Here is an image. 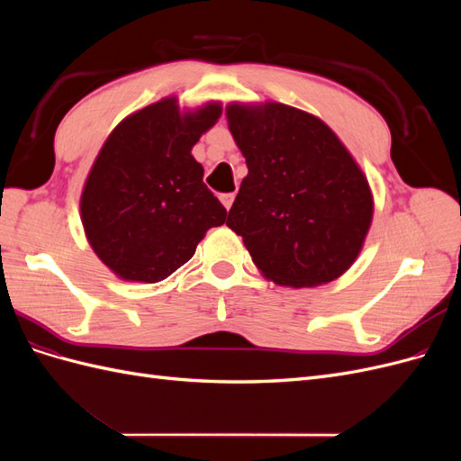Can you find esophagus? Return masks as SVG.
<instances>
[{
  "label": "esophagus",
  "mask_w": 461,
  "mask_h": 461,
  "mask_svg": "<svg viewBox=\"0 0 461 461\" xmlns=\"http://www.w3.org/2000/svg\"><path fill=\"white\" fill-rule=\"evenodd\" d=\"M219 200H221V203L225 205L227 209H230V207H232V202H234V194H232V192H230V194H221Z\"/></svg>",
  "instance_id": "34e87169"
}]
</instances>
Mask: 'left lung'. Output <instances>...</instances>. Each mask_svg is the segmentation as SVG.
I'll use <instances>...</instances> for the list:
<instances>
[{"mask_svg":"<svg viewBox=\"0 0 461 461\" xmlns=\"http://www.w3.org/2000/svg\"><path fill=\"white\" fill-rule=\"evenodd\" d=\"M248 175L227 227L276 285L330 283L350 269L373 219L366 175L327 124L283 104L227 107Z\"/></svg>","mask_w":461,"mask_h":461,"instance_id":"left-lung-1","label":"left lung"}]
</instances>
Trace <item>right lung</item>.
I'll list each match as a JSON object with an SVG mask.
<instances>
[{"label": "right lung", "mask_w": 461, "mask_h": 461, "mask_svg": "<svg viewBox=\"0 0 461 461\" xmlns=\"http://www.w3.org/2000/svg\"><path fill=\"white\" fill-rule=\"evenodd\" d=\"M219 115L213 102L183 115L176 97H165L121 121L97 153L80 217L97 258L124 281H163L225 222L190 153Z\"/></svg>", "instance_id": "1"}]
</instances>
